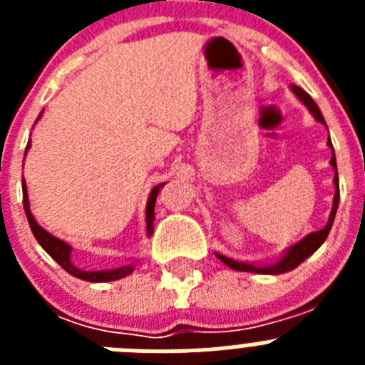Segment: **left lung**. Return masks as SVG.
<instances>
[{
	"label": "left lung",
	"instance_id": "1",
	"mask_svg": "<svg viewBox=\"0 0 365 365\" xmlns=\"http://www.w3.org/2000/svg\"><path fill=\"white\" fill-rule=\"evenodd\" d=\"M292 91L298 95V98L302 100L303 104L307 106L309 111L314 115V118L318 122H322V124H325L324 117H322V111L318 109V106L314 104V100L311 98V96L307 95V93L303 91L302 87L298 86H292ZM327 144L331 148H333V144H331V138L327 140ZM331 164H333L334 172H336V157H334V151H333V157H331ZM334 185H336V192H334V199H333V210H331V215H329V222L327 227L322 228V230L318 232H312V234H309L307 237H303L299 243H296L294 247H291L289 250H287L285 256L282 257V259L276 263V265L272 267H254V265H248V263H240V261H234V259H228V257L221 256V254H217L219 259L225 263V265H228L230 269L234 270H241V272H259V274H282V272H289V270L296 269V267L302 263V261L307 259L309 256H311L312 252H316V248H320V245L324 243L325 240H327L329 235V230H331V227H333V221H334V215H336V208H338V201H340V190H338V172L334 173Z\"/></svg>",
	"mask_w": 365,
	"mask_h": 365
}]
</instances>
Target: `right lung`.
I'll return each mask as SVG.
<instances>
[{"label": "right lung", "instance_id": "1", "mask_svg": "<svg viewBox=\"0 0 365 365\" xmlns=\"http://www.w3.org/2000/svg\"><path fill=\"white\" fill-rule=\"evenodd\" d=\"M41 115V113H40ZM29 150V146H27ZM25 150V153H27ZM21 186H24V208H25V214H27V221H29V227H31L32 234L34 237L38 240V243L43 247V250L56 261L58 265L62 267L66 272H69L71 276L74 278H80V279H86V282H113V279H120L128 274L133 272V265H125L120 267V269H113V270H98V272H86V270L78 269V267L73 265V261H71V250L73 248L69 247L67 243H63L62 240H58L54 235H51L49 232L43 230L36 222V219L32 217L31 214V208H29V197H27V186H25V180H21ZM160 186H155L150 193V199H148V205H146V228H148V234L153 232V219H155V199H157V193H159Z\"/></svg>", "mask_w": 365, "mask_h": 365}]
</instances>
